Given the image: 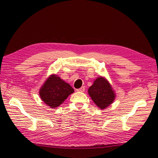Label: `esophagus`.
I'll list each match as a JSON object with an SVG mask.
<instances>
[{
	"mask_svg": "<svg viewBox=\"0 0 158 158\" xmlns=\"http://www.w3.org/2000/svg\"><path fill=\"white\" fill-rule=\"evenodd\" d=\"M85 91V86H82L81 88H80L79 89H77V92H83Z\"/></svg>",
	"mask_w": 158,
	"mask_h": 158,
	"instance_id": "1",
	"label": "esophagus"
}]
</instances>
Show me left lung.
Returning a JSON list of instances; mask_svg holds the SVG:
<instances>
[{
	"instance_id": "8db88e82",
	"label": "left lung",
	"mask_w": 158,
	"mask_h": 158,
	"mask_svg": "<svg viewBox=\"0 0 158 158\" xmlns=\"http://www.w3.org/2000/svg\"><path fill=\"white\" fill-rule=\"evenodd\" d=\"M88 93L96 105L102 109L109 106L115 97L109 83L102 77L95 80L93 85L89 88Z\"/></svg>"
}]
</instances>
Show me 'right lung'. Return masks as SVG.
<instances>
[{"label": "right lung", "mask_w": 158, "mask_h": 158, "mask_svg": "<svg viewBox=\"0 0 158 158\" xmlns=\"http://www.w3.org/2000/svg\"><path fill=\"white\" fill-rule=\"evenodd\" d=\"M73 92V88L69 83L53 75L49 77L41 87L39 95L46 105L56 108Z\"/></svg>", "instance_id": "obj_1"}]
</instances>
